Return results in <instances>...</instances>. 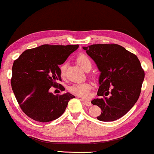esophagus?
I'll return each mask as SVG.
<instances>
[{
	"mask_svg": "<svg viewBox=\"0 0 154 154\" xmlns=\"http://www.w3.org/2000/svg\"><path fill=\"white\" fill-rule=\"evenodd\" d=\"M81 101L87 106H92V103H91V102L90 101H88V100L81 99Z\"/></svg>",
	"mask_w": 154,
	"mask_h": 154,
	"instance_id": "esophagus-1",
	"label": "esophagus"
}]
</instances>
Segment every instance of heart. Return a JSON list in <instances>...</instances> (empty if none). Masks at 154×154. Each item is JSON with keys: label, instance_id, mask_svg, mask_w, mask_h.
Here are the masks:
<instances>
[{"label": "heart", "instance_id": "1", "mask_svg": "<svg viewBox=\"0 0 154 154\" xmlns=\"http://www.w3.org/2000/svg\"><path fill=\"white\" fill-rule=\"evenodd\" d=\"M77 62L79 64L80 66L84 70H86L87 69H91L92 65V60L88 55L85 54H80L77 57ZM66 70V64L64 63L60 67V72L61 76H64ZM92 85L90 83L88 82H76L71 85L69 88V90L71 93L73 94L79 96V97L86 98L88 97L90 95V92Z\"/></svg>", "mask_w": 154, "mask_h": 154}]
</instances>
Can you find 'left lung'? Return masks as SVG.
I'll list each match as a JSON object with an SVG mask.
<instances>
[{"label": "left lung", "instance_id": "left-lung-1", "mask_svg": "<svg viewBox=\"0 0 154 154\" xmlns=\"http://www.w3.org/2000/svg\"><path fill=\"white\" fill-rule=\"evenodd\" d=\"M83 49L101 72L97 92L99 98L91 101L101 109L97 119L115 121L126 115L137 102L144 71L136 55L118 44H93Z\"/></svg>", "mask_w": 154, "mask_h": 154}]
</instances>
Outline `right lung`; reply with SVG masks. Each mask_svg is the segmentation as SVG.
<instances>
[{
  "label": "right lung",
  "mask_w": 154,
  "mask_h": 154,
  "mask_svg": "<svg viewBox=\"0 0 154 154\" xmlns=\"http://www.w3.org/2000/svg\"><path fill=\"white\" fill-rule=\"evenodd\" d=\"M76 45H48L28 49L15 60L12 66L11 85L20 108L35 121L48 122L63 114L70 99L75 97L69 92L54 95L51 87L65 89L62 81L60 64H63Z\"/></svg>",
  "instance_id": "1"
}]
</instances>
